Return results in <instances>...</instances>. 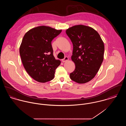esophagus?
Instances as JSON below:
<instances>
[{"mask_svg":"<svg viewBox=\"0 0 126 126\" xmlns=\"http://www.w3.org/2000/svg\"><path fill=\"white\" fill-rule=\"evenodd\" d=\"M68 60H69L68 57H65L64 59H63L62 60V62H66V61H68Z\"/></svg>","mask_w":126,"mask_h":126,"instance_id":"34e87169","label":"esophagus"}]
</instances>
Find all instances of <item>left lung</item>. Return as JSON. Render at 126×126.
Wrapping results in <instances>:
<instances>
[{"label": "left lung", "mask_w": 126, "mask_h": 126, "mask_svg": "<svg viewBox=\"0 0 126 126\" xmlns=\"http://www.w3.org/2000/svg\"><path fill=\"white\" fill-rule=\"evenodd\" d=\"M66 33L73 45L71 59L76 66L70 79L80 84L88 82L95 77L102 63L104 43L95 30L82 25L69 28Z\"/></svg>", "instance_id": "8db88e82"}]
</instances>
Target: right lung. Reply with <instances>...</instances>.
Returning <instances> with one entry per match:
<instances>
[{
  "label": "right lung",
  "instance_id": "obj_1",
  "mask_svg": "<svg viewBox=\"0 0 126 126\" xmlns=\"http://www.w3.org/2000/svg\"><path fill=\"white\" fill-rule=\"evenodd\" d=\"M62 32L50 27L41 26L26 33L19 52L23 66L29 75L39 82L54 79L55 70L61 64L53 56L51 41Z\"/></svg>",
  "mask_w": 126,
  "mask_h": 126
}]
</instances>
